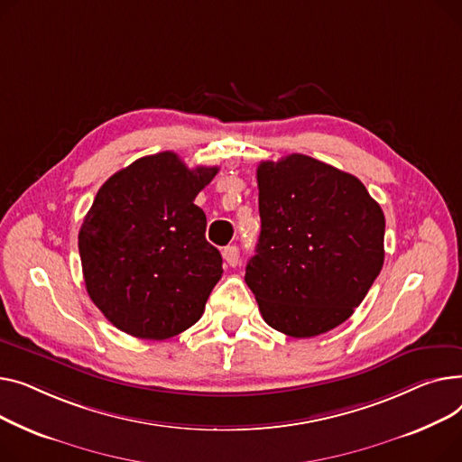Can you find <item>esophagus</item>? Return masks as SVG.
<instances>
[{
    "label": "esophagus",
    "mask_w": 462,
    "mask_h": 462,
    "mask_svg": "<svg viewBox=\"0 0 462 462\" xmlns=\"http://www.w3.org/2000/svg\"><path fill=\"white\" fill-rule=\"evenodd\" d=\"M222 255H224V261H226L229 266H236V264H238V259H240V250H238L236 246H227V248H224Z\"/></svg>",
    "instance_id": "34e87169"
}]
</instances>
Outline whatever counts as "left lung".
Listing matches in <instances>:
<instances>
[{
	"mask_svg": "<svg viewBox=\"0 0 462 462\" xmlns=\"http://www.w3.org/2000/svg\"><path fill=\"white\" fill-rule=\"evenodd\" d=\"M261 235L246 280L268 327L313 337L345 322L384 264V212L355 175L306 154L257 168Z\"/></svg>",
	"mask_w": 462,
	"mask_h": 462,
	"instance_id": "obj_1",
	"label": "left lung"
}]
</instances>
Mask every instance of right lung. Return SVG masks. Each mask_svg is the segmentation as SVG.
<instances>
[{"label":"right lung","mask_w":462,"mask_h":462,"mask_svg":"<svg viewBox=\"0 0 462 462\" xmlns=\"http://www.w3.org/2000/svg\"><path fill=\"white\" fill-rule=\"evenodd\" d=\"M216 173L188 170L179 154L164 151L100 186L78 248L89 298L119 330L168 339L201 319L224 268L194 199Z\"/></svg>","instance_id":"add662e5"}]
</instances>
